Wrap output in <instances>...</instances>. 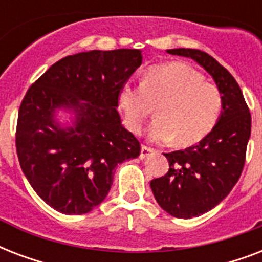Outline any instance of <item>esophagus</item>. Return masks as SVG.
Instances as JSON below:
<instances>
[{
	"label": "esophagus",
	"instance_id": "34e87169",
	"mask_svg": "<svg viewBox=\"0 0 262 262\" xmlns=\"http://www.w3.org/2000/svg\"><path fill=\"white\" fill-rule=\"evenodd\" d=\"M152 154H155V149H154V148L143 145V147H141V152H140V158H141V159H145V158H148V156L152 155Z\"/></svg>",
	"mask_w": 262,
	"mask_h": 262
}]
</instances>
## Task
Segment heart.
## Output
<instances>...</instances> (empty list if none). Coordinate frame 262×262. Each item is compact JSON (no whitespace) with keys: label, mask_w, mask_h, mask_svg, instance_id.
Masks as SVG:
<instances>
[{"label":"heart","mask_w":262,"mask_h":262,"mask_svg":"<svg viewBox=\"0 0 262 262\" xmlns=\"http://www.w3.org/2000/svg\"><path fill=\"white\" fill-rule=\"evenodd\" d=\"M119 107L132 132H140L158 105V119L152 123V140L178 145L199 143L215 127L223 111V95L215 84L205 83L199 71L182 62L149 68L141 84H123Z\"/></svg>","instance_id":"obj_1"}]
</instances>
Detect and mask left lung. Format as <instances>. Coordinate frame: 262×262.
<instances>
[{"mask_svg":"<svg viewBox=\"0 0 262 262\" xmlns=\"http://www.w3.org/2000/svg\"><path fill=\"white\" fill-rule=\"evenodd\" d=\"M167 53L194 59L223 95V111L215 127L197 145L164 154L168 172L151 181L152 193L164 211L178 219H191L215 208L238 182L252 115L235 79L213 57L195 49H171Z\"/></svg>","mask_w":262,"mask_h":262,"instance_id":"left-lung-1","label":"left lung"}]
</instances>
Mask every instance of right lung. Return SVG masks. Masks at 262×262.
I'll return each mask as SVG.
<instances>
[{
	"label": "right lung",
	"mask_w": 262,
	"mask_h": 262,
	"mask_svg": "<svg viewBox=\"0 0 262 262\" xmlns=\"http://www.w3.org/2000/svg\"><path fill=\"white\" fill-rule=\"evenodd\" d=\"M143 62L136 49L68 55L35 81L18 108L16 151L24 175L55 211L83 215L106 199L114 168L140 155L121 125L119 91ZM75 113L61 128L55 111Z\"/></svg>",
	"instance_id": "right-lung-1"
}]
</instances>
